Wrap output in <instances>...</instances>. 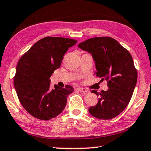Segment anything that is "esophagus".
Here are the masks:
<instances>
[{
	"mask_svg": "<svg viewBox=\"0 0 151 151\" xmlns=\"http://www.w3.org/2000/svg\"><path fill=\"white\" fill-rule=\"evenodd\" d=\"M78 91H79L80 92H83V93H88L89 90L85 89V88H83V87H78V88L76 89Z\"/></svg>",
	"mask_w": 151,
	"mask_h": 151,
	"instance_id": "obj_1",
	"label": "esophagus"
}]
</instances>
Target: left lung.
<instances>
[{
  "label": "left lung",
  "instance_id": "obj_1",
  "mask_svg": "<svg viewBox=\"0 0 151 151\" xmlns=\"http://www.w3.org/2000/svg\"><path fill=\"white\" fill-rule=\"evenodd\" d=\"M78 47L91 54L97 71L95 75L108 82L107 91L98 93L97 104L89 109V113L100 119H111L124 111L133 95L138 73L131 54L109 37H94L78 44Z\"/></svg>",
  "mask_w": 151,
  "mask_h": 151
}]
</instances>
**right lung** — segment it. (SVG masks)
<instances>
[{
    "label": "right lung",
    "mask_w": 151,
    "mask_h": 151,
    "mask_svg": "<svg viewBox=\"0 0 151 151\" xmlns=\"http://www.w3.org/2000/svg\"><path fill=\"white\" fill-rule=\"evenodd\" d=\"M77 40L47 37L39 40L19 58L13 77L19 100L34 117L47 121L64 111L73 87H50L51 75L59 68L64 54Z\"/></svg>",
    "instance_id": "right-lung-1"
}]
</instances>
